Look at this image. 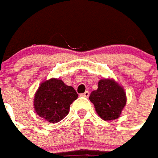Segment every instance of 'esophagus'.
Returning <instances> with one entry per match:
<instances>
[{"label":"esophagus","instance_id":"1","mask_svg":"<svg viewBox=\"0 0 158 158\" xmlns=\"http://www.w3.org/2000/svg\"><path fill=\"white\" fill-rule=\"evenodd\" d=\"M89 94H90V93H89V91H86L84 93V94H82V96L83 97H86V98H88V96H89Z\"/></svg>","mask_w":158,"mask_h":158}]
</instances>
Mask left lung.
I'll return each instance as SVG.
<instances>
[{
	"label": "left lung",
	"instance_id": "obj_1",
	"mask_svg": "<svg viewBox=\"0 0 158 158\" xmlns=\"http://www.w3.org/2000/svg\"><path fill=\"white\" fill-rule=\"evenodd\" d=\"M89 99L97 114L105 121L117 119L127 102L124 89L113 79L99 80L98 89L92 92Z\"/></svg>",
	"mask_w": 158,
	"mask_h": 158
}]
</instances>
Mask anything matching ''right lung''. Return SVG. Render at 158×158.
Masks as SVG:
<instances>
[{
  "label": "right lung",
  "instance_id": "1",
  "mask_svg": "<svg viewBox=\"0 0 158 158\" xmlns=\"http://www.w3.org/2000/svg\"><path fill=\"white\" fill-rule=\"evenodd\" d=\"M78 97L76 90L62 80L43 81L35 94L34 108L39 117L55 123L66 117L70 106Z\"/></svg>",
  "mask_w": 158,
  "mask_h": 158
}]
</instances>
